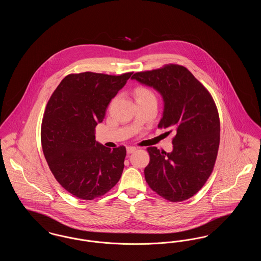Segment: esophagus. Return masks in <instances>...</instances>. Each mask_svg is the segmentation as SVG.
I'll use <instances>...</instances> for the list:
<instances>
[{
	"instance_id": "1",
	"label": "esophagus",
	"mask_w": 261,
	"mask_h": 261,
	"mask_svg": "<svg viewBox=\"0 0 261 261\" xmlns=\"http://www.w3.org/2000/svg\"><path fill=\"white\" fill-rule=\"evenodd\" d=\"M126 150H127V153H128V154H131L132 152H134V151L136 150V148H135V147H127Z\"/></svg>"
}]
</instances>
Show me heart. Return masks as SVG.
Here are the masks:
<instances>
[{
	"instance_id": "b5f03b06",
	"label": "heart",
	"mask_w": 261,
	"mask_h": 261,
	"mask_svg": "<svg viewBox=\"0 0 261 261\" xmlns=\"http://www.w3.org/2000/svg\"><path fill=\"white\" fill-rule=\"evenodd\" d=\"M135 97L137 101H145V100H156L154 94L145 87H138L135 89Z\"/></svg>"
}]
</instances>
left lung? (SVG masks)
<instances>
[{"instance_id": "obj_1", "label": "left lung", "mask_w": 261, "mask_h": 261, "mask_svg": "<svg viewBox=\"0 0 261 261\" xmlns=\"http://www.w3.org/2000/svg\"><path fill=\"white\" fill-rule=\"evenodd\" d=\"M132 79L162 95L164 107L159 128L174 129L176 133L171 152L155 147L147 149L149 162L144 171L146 181L167 200L190 199L205 184L217 158L220 121L215 102L182 65L168 64L137 72Z\"/></svg>"}]
</instances>
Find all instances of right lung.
I'll return each mask as SVG.
<instances>
[{"mask_svg":"<svg viewBox=\"0 0 261 261\" xmlns=\"http://www.w3.org/2000/svg\"><path fill=\"white\" fill-rule=\"evenodd\" d=\"M133 72L69 74L47 103L41 126L45 159L57 181L81 199H94L119 181L126 149H110L95 140V128Z\"/></svg>","mask_w":261,"mask_h":261,"instance_id":"obj_1","label":"right lung"}]
</instances>
